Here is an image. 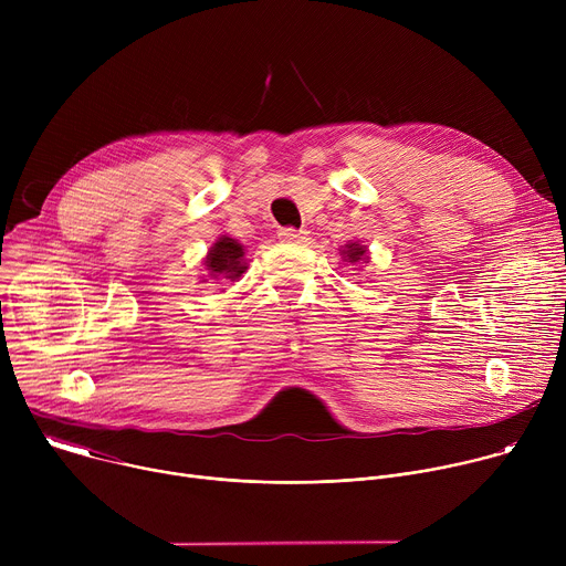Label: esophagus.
I'll list each match as a JSON object with an SVG mask.
<instances>
[{
  "label": "esophagus",
  "mask_w": 566,
  "mask_h": 566,
  "mask_svg": "<svg viewBox=\"0 0 566 566\" xmlns=\"http://www.w3.org/2000/svg\"><path fill=\"white\" fill-rule=\"evenodd\" d=\"M280 239L282 241H289V244H300V241H304L306 239V230H295V228H282L280 232Z\"/></svg>",
  "instance_id": "esophagus-1"
}]
</instances>
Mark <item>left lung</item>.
Segmentation results:
<instances>
[{
	"label": "left lung",
	"instance_id": "1",
	"mask_svg": "<svg viewBox=\"0 0 566 566\" xmlns=\"http://www.w3.org/2000/svg\"><path fill=\"white\" fill-rule=\"evenodd\" d=\"M340 255H343V262H347L352 266L369 264V251H367V247L360 244V241H347L345 247H340Z\"/></svg>",
	"mask_w": 566,
	"mask_h": 566
}]
</instances>
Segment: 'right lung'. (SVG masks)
Returning a JSON list of instances; mask_svg holds the SVG:
<instances>
[{"instance_id": "right-lung-1", "label": "right lung", "mask_w": 566, "mask_h": 566, "mask_svg": "<svg viewBox=\"0 0 566 566\" xmlns=\"http://www.w3.org/2000/svg\"><path fill=\"white\" fill-rule=\"evenodd\" d=\"M203 269H206V275L201 277V282H208V280L237 282L249 269L247 247L239 244L237 239L228 234L217 237V241L203 258Z\"/></svg>"}]
</instances>
